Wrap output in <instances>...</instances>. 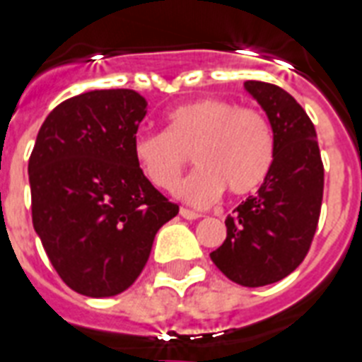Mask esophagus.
Wrapping results in <instances>:
<instances>
[{
    "label": "esophagus",
    "instance_id": "34e87169",
    "mask_svg": "<svg viewBox=\"0 0 362 362\" xmlns=\"http://www.w3.org/2000/svg\"><path fill=\"white\" fill-rule=\"evenodd\" d=\"M179 215H181V217L187 221H194V219H200L202 217L200 213L190 211V209H187V207H181V209H179Z\"/></svg>",
    "mask_w": 362,
    "mask_h": 362
}]
</instances>
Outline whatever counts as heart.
Returning a JSON list of instances; mask_svg holds the SVG:
<instances>
[{
	"instance_id": "1",
	"label": "heart",
	"mask_w": 362,
	"mask_h": 362,
	"mask_svg": "<svg viewBox=\"0 0 362 362\" xmlns=\"http://www.w3.org/2000/svg\"><path fill=\"white\" fill-rule=\"evenodd\" d=\"M132 153L158 189H172L192 156L198 168L175 187V196L190 206H209L223 189L245 196L264 183L274 164V136L259 111L202 98L172 109L164 132L137 136Z\"/></svg>"
}]
</instances>
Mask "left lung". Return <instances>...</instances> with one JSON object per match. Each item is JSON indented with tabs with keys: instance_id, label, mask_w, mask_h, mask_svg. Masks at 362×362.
Masks as SVG:
<instances>
[{
	"instance_id": "obj_1",
	"label": "left lung",
	"mask_w": 362,
	"mask_h": 362,
	"mask_svg": "<svg viewBox=\"0 0 362 362\" xmlns=\"http://www.w3.org/2000/svg\"><path fill=\"white\" fill-rule=\"evenodd\" d=\"M243 88L270 120L274 164L257 194L226 217V240L209 257L230 281L262 287L306 257L323 200V162L315 128L295 98L260 81H245Z\"/></svg>"
}]
</instances>
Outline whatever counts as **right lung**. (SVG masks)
<instances>
[{
	"mask_svg": "<svg viewBox=\"0 0 362 362\" xmlns=\"http://www.w3.org/2000/svg\"><path fill=\"white\" fill-rule=\"evenodd\" d=\"M145 115L147 102L134 90L85 92L50 111L33 145V228L79 295L126 291L147 264L156 232L179 213L132 153Z\"/></svg>",
	"mask_w": 362,
	"mask_h": 362,
	"instance_id": "obj_1",
	"label": "right lung"
}]
</instances>
